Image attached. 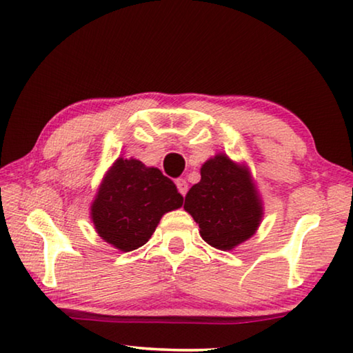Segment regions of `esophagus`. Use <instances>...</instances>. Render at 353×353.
I'll return each instance as SVG.
<instances>
[{"mask_svg": "<svg viewBox=\"0 0 353 353\" xmlns=\"http://www.w3.org/2000/svg\"><path fill=\"white\" fill-rule=\"evenodd\" d=\"M176 187H177V190H179V193H181L182 196H185L187 194V191H188V183H187V181H185V179H177L176 181Z\"/></svg>", "mask_w": 353, "mask_h": 353, "instance_id": "obj_1", "label": "esophagus"}]
</instances>
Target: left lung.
Here are the masks:
<instances>
[{
    "instance_id": "left-lung-1",
    "label": "left lung",
    "mask_w": 353,
    "mask_h": 353,
    "mask_svg": "<svg viewBox=\"0 0 353 353\" xmlns=\"http://www.w3.org/2000/svg\"><path fill=\"white\" fill-rule=\"evenodd\" d=\"M183 208L199 224L202 240L230 250L249 240L261 223L263 207L250 172L218 154L201 168V181L185 196Z\"/></svg>"
}]
</instances>
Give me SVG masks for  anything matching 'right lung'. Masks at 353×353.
I'll return each instance as SVG.
<instances>
[{"label": "right lung", "instance_id": "1", "mask_svg": "<svg viewBox=\"0 0 353 353\" xmlns=\"http://www.w3.org/2000/svg\"><path fill=\"white\" fill-rule=\"evenodd\" d=\"M182 204L174 182L159 168L119 157L105 172L90 214L105 243L129 252L148 243L160 218Z\"/></svg>", "mask_w": 353, "mask_h": 353}]
</instances>
